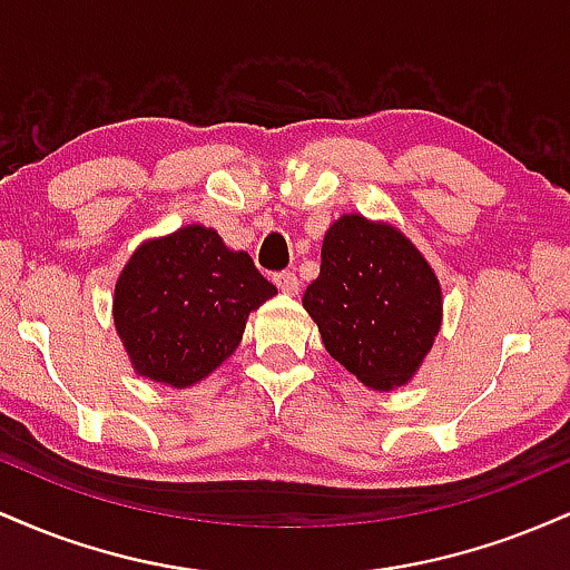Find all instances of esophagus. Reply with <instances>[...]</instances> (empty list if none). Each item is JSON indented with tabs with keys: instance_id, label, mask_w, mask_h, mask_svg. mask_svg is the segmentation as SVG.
Returning a JSON list of instances; mask_svg holds the SVG:
<instances>
[{
	"instance_id": "1",
	"label": "esophagus",
	"mask_w": 570,
	"mask_h": 570,
	"mask_svg": "<svg viewBox=\"0 0 570 570\" xmlns=\"http://www.w3.org/2000/svg\"><path fill=\"white\" fill-rule=\"evenodd\" d=\"M273 281H276V286L284 294H297L299 292V281H297V276H294V273H289V271H284V273H276V276H273Z\"/></svg>"
}]
</instances>
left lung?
<instances>
[{"mask_svg": "<svg viewBox=\"0 0 570 570\" xmlns=\"http://www.w3.org/2000/svg\"><path fill=\"white\" fill-rule=\"evenodd\" d=\"M442 284L391 222L343 214L322 244L303 307L335 362L372 391L410 383L442 330Z\"/></svg>", "mask_w": 570, "mask_h": 570, "instance_id": "left-lung-1", "label": "left lung"}]
</instances>
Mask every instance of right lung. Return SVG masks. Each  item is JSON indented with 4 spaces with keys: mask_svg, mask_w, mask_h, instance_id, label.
<instances>
[{
    "mask_svg": "<svg viewBox=\"0 0 570 570\" xmlns=\"http://www.w3.org/2000/svg\"><path fill=\"white\" fill-rule=\"evenodd\" d=\"M276 294L214 227L185 225L136 246L115 284V330L139 377L189 389L233 356L248 313Z\"/></svg>",
    "mask_w": 570,
    "mask_h": 570,
    "instance_id": "right-lung-1",
    "label": "right lung"
}]
</instances>
